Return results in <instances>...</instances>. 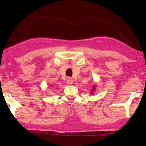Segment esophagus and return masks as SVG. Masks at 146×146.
<instances>
[{
  "label": "esophagus",
  "mask_w": 146,
  "mask_h": 146,
  "mask_svg": "<svg viewBox=\"0 0 146 146\" xmlns=\"http://www.w3.org/2000/svg\"><path fill=\"white\" fill-rule=\"evenodd\" d=\"M73 78H70V77H69V78H68V79H67V83H68V84H69V85H71L73 84Z\"/></svg>",
  "instance_id": "34e87169"
}]
</instances>
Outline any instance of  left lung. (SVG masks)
<instances>
[{
	"label": "left lung",
	"instance_id": "left-lung-1",
	"mask_svg": "<svg viewBox=\"0 0 146 146\" xmlns=\"http://www.w3.org/2000/svg\"><path fill=\"white\" fill-rule=\"evenodd\" d=\"M97 85H96L95 83L94 85H93V86H92V90H91V91H90V94L91 95H92V94H94V93H95V92L96 91V87H97V86H96Z\"/></svg>",
	"mask_w": 146,
	"mask_h": 146
}]
</instances>
